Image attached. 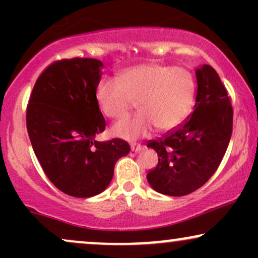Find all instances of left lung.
<instances>
[{
  "instance_id": "1",
  "label": "left lung",
  "mask_w": 258,
  "mask_h": 258,
  "mask_svg": "<svg viewBox=\"0 0 258 258\" xmlns=\"http://www.w3.org/2000/svg\"><path fill=\"white\" fill-rule=\"evenodd\" d=\"M102 68L93 58L54 61L37 79L26 108L35 155L48 179L70 197L104 191L116 161L130 153L126 141L99 136L105 130L97 99Z\"/></svg>"
}]
</instances>
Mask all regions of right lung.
I'll list each match as a JSON object with an SVG mask.
<instances>
[{"label": "right lung", "instance_id": "right-lung-1", "mask_svg": "<svg viewBox=\"0 0 258 258\" xmlns=\"http://www.w3.org/2000/svg\"><path fill=\"white\" fill-rule=\"evenodd\" d=\"M193 111L174 131L148 143L159 162L147 179L154 190L183 197L204 185L220 166L233 130V109L220 76L210 65L195 70Z\"/></svg>", "mask_w": 258, "mask_h": 258}]
</instances>
